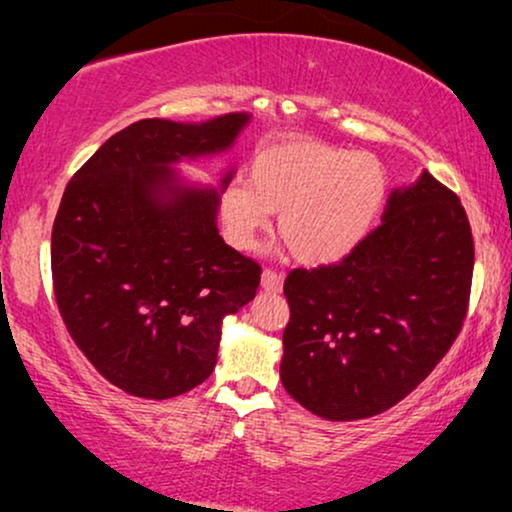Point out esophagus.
<instances>
[{"label": "esophagus", "mask_w": 512, "mask_h": 512, "mask_svg": "<svg viewBox=\"0 0 512 512\" xmlns=\"http://www.w3.org/2000/svg\"><path fill=\"white\" fill-rule=\"evenodd\" d=\"M261 286L265 291H282V275L277 270L265 268L261 275Z\"/></svg>", "instance_id": "esophagus-1"}]
</instances>
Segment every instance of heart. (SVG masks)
I'll return each mask as SVG.
<instances>
[{
  "instance_id": "heart-1",
  "label": "heart",
  "mask_w": 512,
  "mask_h": 512,
  "mask_svg": "<svg viewBox=\"0 0 512 512\" xmlns=\"http://www.w3.org/2000/svg\"><path fill=\"white\" fill-rule=\"evenodd\" d=\"M387 191V167L373 153L293 137L263 146L247 181L223 188L221 221L230 244L247 249L277 214V235L293 258L321 265L366 237Z\"/></svg>"
}]
</instances>
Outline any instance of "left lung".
<instances>
[{
    "mask_svg": "<svg viewBox=\"0 0 512 512\" xmlns=\"http://www.w3.org/2000/svg\"><path fill=\"white\" fill-rule=\"evenodd\" d=\"M473 258L457 193L429 172L391 193L382 221L349 254L286 275L284 389L331 422L403 401L464 326Z\"/></svg>",
    "mask_w": 512,
    "mask_h": 512,
    "instance_id": "left-lung-1",
    "label": "left lung"
}]
</instances>
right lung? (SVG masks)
<instances>
[{"label":"right lung","mask_w":512,"mask_h":512,"mask_svg":"<svg viewBox=\"0 0 512 512\" xmlns=\"http://www.w3.org/2000/svg\"><path fill=\"white\" fill-rule=\"evenodd\" d=\"M247 121L144 118L111 135L62 193L51 233L55 303L76 347L125 394L163 401L205 382L221 319L256 296L261 265L223 242L219 193L179 186L167 170L223 151Z\"/></svg>","instance_id":"1"}]
</instances>
